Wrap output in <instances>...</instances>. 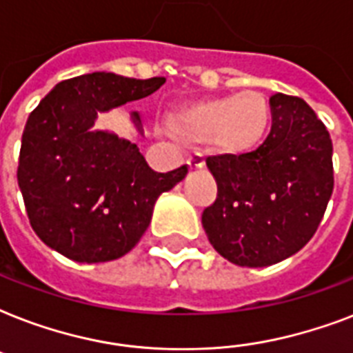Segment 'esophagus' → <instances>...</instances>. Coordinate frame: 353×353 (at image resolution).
<instances>
[{"label": "esophagus", "instance_id": "obj_1", "mask_svg": "<svg viewBox=\"0 0 353 353\" xmlns=\"http://www.w3.org/2000/svg\"><path fill=\"white\" fill-rule=\"evenodd\" d=\"M187 165H188V168H190V170H192V172L201 170V168H203V166H205L203 155H201V154L190 155V157H188V159H187Z\"/></svg>", "mask_w": 353, "mask_h": 353}]
</instances>
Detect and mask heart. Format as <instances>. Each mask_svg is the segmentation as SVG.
<instances>
[{
    "label": "heart",
    "mask_w": 353,
    "mask_h": 353,
    "mask_svg": "<svg viewBox=\"0 0 353 353\" xmlns=\"http://www.w3.org/2000/svg\"><path fill=\"white\" fill-rule=\"evenodd\" d=\"M271 108L256 91L210 99L188 106L174 119L176 132L192 143L212 141L223 154H245L262 143Z\"/></svg>",
    "instance_id": "obj_1"
}]
</instances>
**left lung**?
Returning a JSON list of instances; mask_svg holds the SVG:
<instances>
[{
  "mask_svg": "<svg viewBox=\"0 0 353 353\" xmlns=\"http://www.w3.org/2000/svg\"><path fill=\"white\" fill-rule=\"evenodd\" d=\"M273 126L254 152L210 155L218 196L201 223L216 251L241 268H265L301 251L334 192L332 139L299 97L269 99Z\"/></svg>",
  "mask_w": 353,
  "mask_h": 353,
  "instance_id": "1",
  "label": "left lung"
}]
</instances>
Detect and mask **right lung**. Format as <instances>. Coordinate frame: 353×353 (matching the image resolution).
I'll return each instance as SVG.
<instances>
[{"label":"right lung","instance_id":"add662e5","mask_svg":"<svg viewBox=\"0 0 353 353\" xmlns=\"http://www.w3.org/2000/svg\"><path fill=\"white\" fill-rule=\"evenodd\" d=\"M163 84V77L82 74L54 85L32 110L18 185L30 227L46 245L82 263L117 260L137 245L155 199L181 181L188 166L154 172L137 144L90 128L99 112L144 99Z\"/></svg>","mask_w":353,"mask_h":353}]
</instances>
